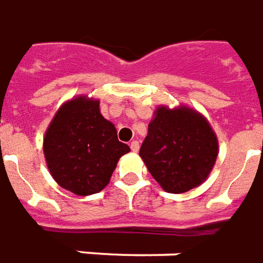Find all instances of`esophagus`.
<instances>
[{
	"mask_svg": "<svg viewBox=\"0 0 263 263\" xmlns=\"http://www.w3.org/2000/svg\"><path fill=\"white\" fill-rule=\"evenodd\" d=\"M130 148H132V151H133V153H137V151H139V148H140L139 141L133 140V141L130 143Z\"/></svg>",
	"mask_w": 263,
	"mask_h": 263,
	"instance_id": "obj_1",
	"label": "esophagus"
}]
</instances>
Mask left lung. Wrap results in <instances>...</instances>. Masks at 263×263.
Masks as SVG:
<instances>
[{
	"label": "left lung",
	"mask_w": 263,
	"mask_h": 263,
	"mask_svg": "<svg viewBox=\"0 0 263 263\" xmlns=\"http://www.w3.org/2000/svg\"><path fill=\"white\" fill-rule=\"evenodd\" d=\"M216 134L197 112L157 109L140 157L165 192L183 193L200 185L217 158Z\"/></svg>",
	"instance_id": "left-lung-1"
}]
</instances>
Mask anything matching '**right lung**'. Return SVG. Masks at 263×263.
Returning <instances> with one entry per match:
<instances>
[{
  "label": "right lung",
  "mask_w": 263,
  "mask_h": 263,
  "mask_svg": "<svg viewBox=\"0 0 263 263\" xmlns=\"http://www.w3.org/2000/svg\"><path fill=\"white\" fill-rule=\"evenodd\" d=\"M43 150L54 181L70 192L87 196L110 181L129 145L99 112V101L80 97L64 103L46 132Z\"/></svg>",
  "instance_id": "add662e5"
}]
</instances>
